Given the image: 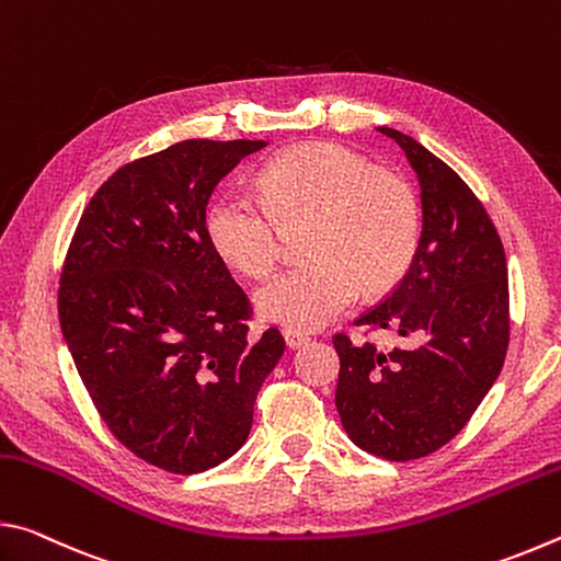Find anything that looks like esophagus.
I'll list each match as a JSON object with an SVG mask.
<instances>
[{"instance_id": "1", "label": "esophagus", "mask_w": 561, "mask_h": 561, "mask_svg": "<svg viewBox=\"0 0 561 561\" xmlns=\"http://www.w3.org/2000/svg\"><path fill=\"white\" fill-rule=\"evenodd\" d=\"M284 341H287L289 348H301L304 344H309V336L301 334V331L287 329V331H284Z\"/></svg>"}]
</instances>
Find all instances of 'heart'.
Segmentation results:
<instances>
[{
    "label": "heart",
    "mask_w": 561,
    "mask_h": 561,
    "mask_svg": "<svg viewBox=\"0 0 561 561\" xmlns=\"http://www.w3.org/2000/svg\"><path fill=\"white\" fill-rule=\"evenodd\" d=\"M262 203L222 193L205 227L220 257L264 277L282 257V230L311 222L309 264L282 272L257 291L260 314L291 331L327 327L356 301L381 294L411 267L421 242V203L405 178L374 168L336 144H301L262 170Z\"/></svg>",
    "instance_id": "obj_1"
}]
</instances>
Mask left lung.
Listing matches in <instances>:
<instances>
[{
    "label": "left lung",
    "instance_id": "1",
    "mask_svg": "<svg viewBox=\"0 0 561 561\" xmlns=\"http://www.w3.org/2000/svg\"><path fill=\"white\" fill-rule=\"evenodd\" d=\"M378 130L415 170L423 232L405 277L356 319L403 344L334 336L336 411L360 450L403 462L455 438L495 383L510 344V287L505 247L478 195L411 136Z\"/></svg>",
    "mask_w": 561,
    "mask_h": 561
}]
</instances>
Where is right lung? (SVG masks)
<instances>
[{"label":"right lung","mask_w":561,"mask_h":561,"mask_svg":"<svg viewBox=\"0 0 561 561\" xmlns=\"http://www.w3.org/2000/svg\"><path fill=\"white\" fill-rule=\"evenodd\" d=\"M264 140H183L103 183L71 237L59 321L108 431L156 468L195 474L242 448L284 354L215 252L205 207Z\"/></svg>","instance_id":"obj_1"}]
</instances>
